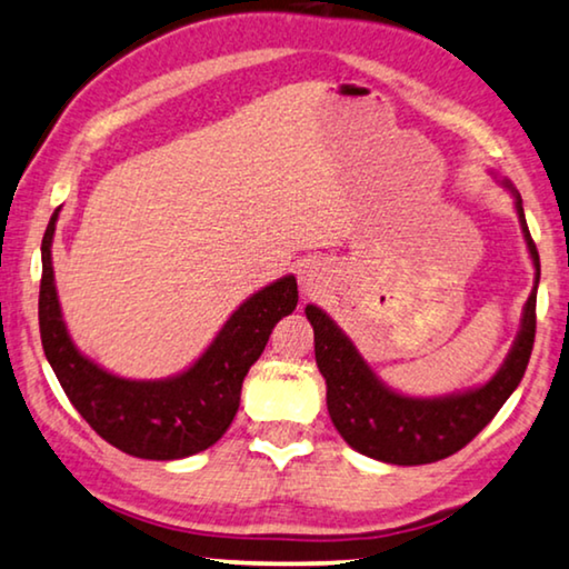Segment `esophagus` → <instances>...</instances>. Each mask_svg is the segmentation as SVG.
<instances>
[{
  "instance_id": "34e87169",
  "label": "esophagus",
  "mask_w": 569,
  "mask_h": 569,
  "mask_svg": "<svg viewBox=\"0 0 569 569\" xmlns=\"http://www.w3.org/2000/svg\"><path fill=\"white\" fill-rule=\"evenodd\" d=\"M299 283H301V291L307 296L322 293L327 283H330V281H327V270H325L322 262L309 260L307 266L299 270Z\"/></svg>"
}]
</instances>
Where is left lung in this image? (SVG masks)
I'll list each match as a JSON object with an SVG mask.
<instances>
[{
  "label": "left lung",
  "instance_id": "1",
  "mask_svg": "<svg viewBox=\"0 0 569 569\" xmlns=\"http://www.w3.org/2000/svg\"><path fill=\"white\" fill-rule=\"evenodd\" d=\"M508 188L513 190V186ZM513 196L539 283V252L528 231L521 196L516 190ZM307 319L315 327V356L319 373L327 381V410L338 433L350 448L371 459L418 467L461 451L521 383L536 338V286L523 307L521 330L500 371L482 387L433 399L397 395L381 383L348 335L315 303L307 307Z\"/></svg>",
  "mask_w": 569,
  "mask_h": 569
}]
</instances>
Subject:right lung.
<instances>
[{"instance_id":"1","label":"right lung","mask_w":569,"mask_h":569,"mask_svg":"<svg viewBox=\"0 0 569 569\" xmlns=\"http://www.w3.org/2000/svg\"><path fill=\"white\" fill-rule=\"evenodd\" d=\"M56 219L59 208L41 244L38 319L46 358L69 402L94 433L128 456L172 461L206 451L234 420L244 376L266 350L278 319L296 309V278L286 276L252 293L188 371L159 381L121 379L79 353L63 325L51 266Z\"/></svg>"}]
</instances>
